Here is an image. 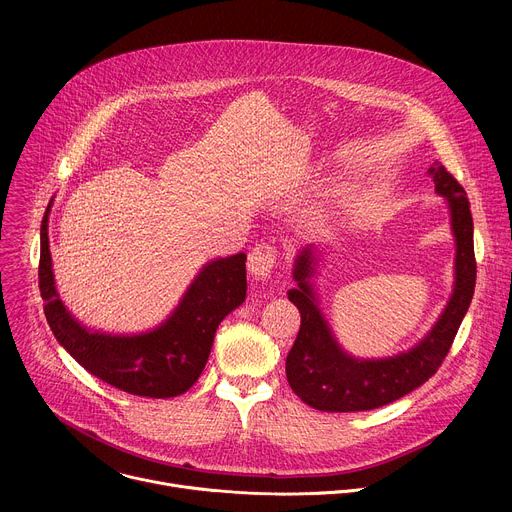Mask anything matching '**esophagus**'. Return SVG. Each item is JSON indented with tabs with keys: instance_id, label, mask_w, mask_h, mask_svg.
Masks as SVG:
<instances>
[{
	"instance_id": "esophagus-1",
	"label": "esophagus",
	"mask_w": 512,
	"mask_h": 512,
	"mask_svg": "<svg viewBox=\"0 0 512 512\" xmlns=\"http://www.w3.org/2000/svg\"><path fill=\"white\" fill-rule=\"evenodd\" d=\"M275 263H277V249L273 245H269V243H259V245H255L251 249L247 267H249L251 275L263 279V277L271 275Z\"/></svg>"
}]
</instances>
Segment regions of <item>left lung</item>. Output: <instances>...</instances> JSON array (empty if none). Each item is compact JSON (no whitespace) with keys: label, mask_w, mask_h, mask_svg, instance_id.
Wrapping results in <instances>:
<instances>
[{"label":"left lung","mask_w":512,"mask_h":512,"mask_svg":"<svg viewBox=\"0 0 512 512\" xmlns=\"http://www.w3.org/2000/svg\"><path fill=\"white\" fill-rule=\"evenodd\" d=\"M435 192L448 198L452 229L456 235V285L454 294L433 330L413 350L385 360H358L340 350L324 322L312 287L314 255L304 249L296 259L298 287L289 291V302L300 310L302 326L285 358L287 383L306 405L320 411H369L411 393L442 367L464 314L470 308L476 285L474 225L466 190L448 172L435 166Z\"/></svg>","instance_id":"1"}]
</instances>
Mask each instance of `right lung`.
Instances as JSON below:
<instances>
[{
	"label": "right lung",
	"instance_id": "right-lung-1",
	"mask_svg": "<svg viewBox=\"0 0 512 512\" xmlns=\"http://www.w3.org/2000/svg\"><path fill=\"white\" fill-rule=\"evenodd\" d=\"M48 212L40 227L38 283L44 316L56 340L81 367L107 385L129 395L168 399L186 393L208 360L218 324L247 296V255L239 253L208 263L178 310L154 332L109 336L83 328L62 306L52 275L48 249Z\"/></svg>",
	"mask_w": 512,
	"mask_h": 512
}]
</instances>
